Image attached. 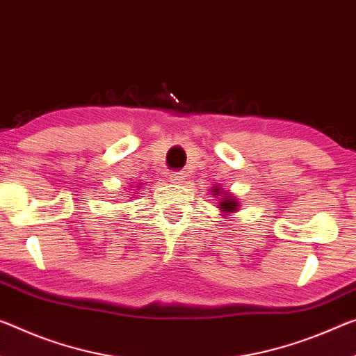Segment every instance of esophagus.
<instances>
[{"label":"esophagus","mask_w":356,"mask_h":356,"mask_svg":"<svg viewBox=\"0 0 356 356\" xmlns=\"http://www.w3.org/2000/svg\"><path fill=\"white\" fill-rule=\"evenodd\" d=\"M185 179H187V172L185 171H177V172H172L171 174V180L174 184H184Z\"/></svg>","instance_id":"esophagus-1"}]
</instances>
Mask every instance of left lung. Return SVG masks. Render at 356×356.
Here are the masks:
<instances>
[{
	"label": "left lung",
	"instance_id": "obj_1",
	"mask_svg": "<svg viewBox=\"0 0 356 356\" xmlns=\"http://www.w3.org/2000/svg\"><path fill=\"white\" fill-rule=\"evenodd\" d=\"M220 193H222V191H220L218 187H217L216 188V195L220 196ZM218 206H220V211L233 212V211H236V207H238V202H236L234 200H231V198H222V201L218 202Z\"/></svg>",
	"mask_w": 356,
	"mask_h": 356
}]
</instances>
